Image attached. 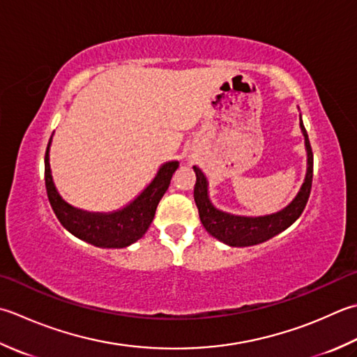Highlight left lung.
Returning a JSON list of instances; mask_svg holds the SVG:
<instances>
[{"instance_id": "1", "label": "left lung", "mask_w": 357, "mask_h": 357, "mask_svg": "<svg viewBox=\"0 0 357 357\" xmlns=\"http://www.w3.org/2000/svg\"><path fill=\"white\" fill-rule=\"evenodd\" d=\"M300 130L305 137V150H306V173L303 184L300 190L288 206L282 211L260 215V216H246L235 215L225 211H220L213 206V202L208 197V181L206 174L202 173L199 167L193 165V172L197 174V184H195V202H197L199 220L202 226L211 234L213 238L232 248H248L255 246L271 240L272 236L282 234L291 225L298 220L303 208L308 202L312 184V151L310 145L308 135L303 127L302 114H300Z\"/></svg>"}]
</instances>
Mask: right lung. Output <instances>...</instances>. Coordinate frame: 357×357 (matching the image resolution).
<instances>
[{
    "label": "right lung",
    "instance_id": "obj_1",
    "mask_svg": "<svg viewBox=\"0 0 357 357\" xmlns=\"http://www.w3.org/2000/svg\"><path fill=\"white\" fill-rule=\"evenodd\" d=\"M51 142L52 137L45 156V181L49 202L61 226L77 238L103 249L128 248L141 240L155 218L156 207L170 185L173 173L179 167L178 160H169L160 165L151 183L127 206L113 212H89L69 204L55 187L49 164Z\"/></svg>",
    "mask_w": 357,
    "mask_h": 357
}]
</instances>
